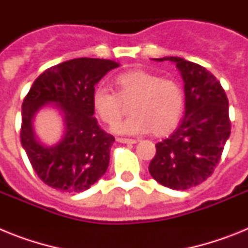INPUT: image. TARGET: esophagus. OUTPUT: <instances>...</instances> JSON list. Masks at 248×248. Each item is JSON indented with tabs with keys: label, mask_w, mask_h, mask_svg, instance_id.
<instances>
[{
	"label": "esophagus",
	"mask_w": 248,
	"mask_h": 248,
	"mask_svg": "<svg viewBox=\"0 0 248 248\" xmlns=\"http://www.w3.org/2000/svg\"><path fill=\"white\" fill-rule=\"evenodd\" d=\"M117 141L123 144H135L137 143V140L135 139H126V138H117Z\"/></svg>",
	"instance_id": "34e87169"
}]
</instances>
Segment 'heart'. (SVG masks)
Masks as SVG:
<instances>
[{"instance_id": "heart-1", "label": "heart", "mask_w": 248, "mask_h": 248, "mask_svg": "<svg viewBox=\"0 0 248 248\" xmlns=\"http://www.w3.org/2000/svg\"><path fill=\"white\" fill-rule=\"evenodd\" d=\"M114 83L117 93L99 85L92 94L95 113L110 125L122 119L125 105L131 104L133 115L114 125V133L138 135L151 131L155 137H163L176 128L185 108V93L177 80L135 69L117 76Z\"/></svg>"}]
</instances>
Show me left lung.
Returning <instances> with one entry per match:
<instances>
[{
    "label": "left lung",
    "instance_id": "1",
    "mask_svg": "<svg viewBox=\"0 0 248 248\" xmlns=\"http://www.w3.org/2000/svg\"><path fill=\"white\" fill-rule=\"evenodd\" d=\"M176 64L185 83V117L168 139L157 143L149 172L163 186L187 190L214 172L231 133L229 99L216 77L180 57L155 58Z\"/></svg>",
    "mask_w": 248,
    "mask_h": 248
}]
</instances>
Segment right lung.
<instances>
[{"instance_id":"right-lung-1","label":"right lung","mask_w":248,"mask_h":248,"mask_svg":"<svg viewBox=\"0 0 248 248\" xmlns=\"http://www.w3.org/2000/svg\"><path fill=\"white\" fill-rule=\"evenodd\" d=\"M119 67L110 59L76 58L48 68L33 82L22 104L21 143L38 177L48 186L76 194L88 190L105 174L113 135L93 117L92 94L109 71ZM52 104L62 114L65 135L48 147L34 134V115Z\"/></svg>"}]
</instances>
